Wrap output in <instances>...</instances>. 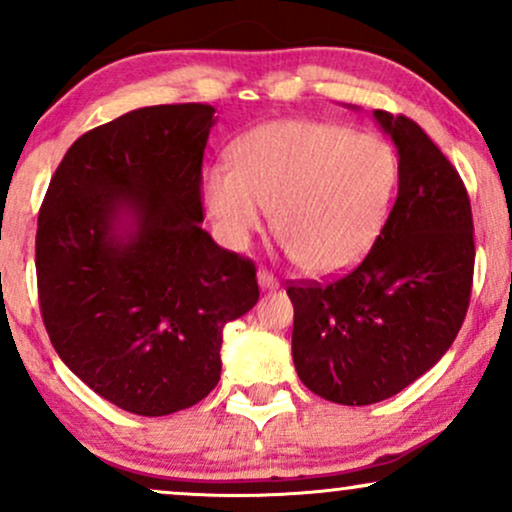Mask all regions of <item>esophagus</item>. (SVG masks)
I'll return each mask as SVG.
<instances>
[{"instance_id": "obj_1", "label": "esophagus", "mask_w": 512, "mask_h": 512, "mask_svg": "<svg viewBox=\"0 0 512 512\" xmlns=\"http://www.w3.org/2000/svg\"><path fill=\"white\" fill-rule=\"evenodd\" d=\"M257 284H260L262 291L279 289V281H276V276L272 272H267V269H260V272H257Z\"/></svg>"}]
</instances>
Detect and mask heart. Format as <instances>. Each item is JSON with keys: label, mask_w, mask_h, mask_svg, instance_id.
Instances as JSON below:
<instances>
[{"label": "heart", "mask_w": 512, "mask_h": 512, "mask_svg": "<svg viewBox=\"0 0 512 512\" xmlns=\"http://www.w3.org/2000/svg\"><path fill=\"white\" fill-rule=\"evenodd\" d=\"M231 168H209L202 199L216 233L243 250L269 223L310 274L354 267L390 214L397 158L385 139L334 122L279 120L238 139Z\"/></svg>", "instance_id": "b5f03b06"}]
</instances>
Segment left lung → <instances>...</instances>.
<instances>
[{
	"instance_id": "obj_1",
	"label": "left lung",
	"mask_w": 512,
	"mask_h": 512,
	"mask_svg": "<svg viewBox=\"0 0 512 512\" xmlns=\"http://www.w3.org/2000/svg\"><path fill=\"white\" fill-rule=\"evenodd\" d=\"M397 146L399 190L373 248L332 284H293V366L346 407L397 395L460 332L474 276V223L457 170L404 115L375 110Z\"/></svg>"
}]
</instances>
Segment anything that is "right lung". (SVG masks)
Segmentation results:
<instances>
[{"label": "right lung", "instance_id": "1", "mask_svg": "<svg viewBox=\"0 0 512 512\" xmlns=\"http://www.w3.org/2000/svg\"><path fill=\"white\" fill-rule=\"evenodd\" d=\"M214 113L151 105L91 129L40 207L35 272L50 342L76 378L139 416L207 397L223 327L260 298L255 264L199 226Z\"/></svg>", "mask_w": 512, "mask_h": 512}]
</instances>
